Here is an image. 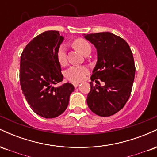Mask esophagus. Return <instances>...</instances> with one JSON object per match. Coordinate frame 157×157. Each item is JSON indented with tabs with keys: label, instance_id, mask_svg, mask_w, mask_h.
Masks as SVG:
<instances>
[{
	"label": "esophagus",
	"instance_id": "34e87169",
	"mask_svg": "<svg viewBox=\"0 0 157 157\" xmlns=\"http://www.w3.org/2000/svg\"><path fill=\"white\" fill-rule=\"evenodd\" d=\"M73 85H74V86H75V88H77V87H78V86L80 84H79V83H74Z\"/></svg>",
	"mask_w": 157,
	"mask_h": 157
}]
</instances>
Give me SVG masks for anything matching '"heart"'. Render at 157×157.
Instances as JSON below:
<instances>
[{"instance_id":"obj_1","label":"heart","mask_w":157,"mask_h":157,"mask_svg":"<svg viewBox=\"0 0 157 157\" xmlns=\"http://www.w3.org/2000/svg\"><path fill=\"white\" fill-rule=\"evenodd\" d=\"M73 46L77 48L81 53L85 55L87 52H91V46L88 41L84 39H77L74 41ZM57 58L61 65L66 63V51L63 45L60 46L57 53ZM88 74V69L85 66H72L68 68L65 72V76L68 80L73 82H78L82 81Z\"/></svg>"}]
</instances>
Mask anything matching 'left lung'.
Returning <instances> with one entry per match:
<instances>
[{"instance_id": "obj_1", "label": "left lung", "mask_w": 157, "mask_h": 157, "mask_svg": "<svg viewBox=\"0 0 157 157\" xmlns=\"http://www.w3.org/2000/svg\"><path fill=\"white\" fill-rule=\"evenodd\" d=\"M97 49V61L91 77L88 106L100 117H109L120 111L128 100L135 77L133 54L127 42L111 32L83 35ZM105 82L94 86L92 81Z\"/></svg>"}]
</instances>
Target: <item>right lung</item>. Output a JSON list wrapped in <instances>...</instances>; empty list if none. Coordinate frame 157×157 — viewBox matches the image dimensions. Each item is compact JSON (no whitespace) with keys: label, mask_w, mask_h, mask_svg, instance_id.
Returning <instances> with one entry per match:
<instances>
[{"label":"right lung","mask_w":157,"mask_h":157,"mask_svg":"<svg viewBox=\"0 0 157 157\" xmlns=\"http://www.w3.org/2000/svg\"><path fill=\"white\" fill-rule=\"evenodd\" d=\"M64 37L58 31H46L25 47L21 57L20 82L26 101L34 112L44 118H55L65 111L75 90L63 83L57 53Z\"/></svg>","instance_id":"add662e5"}]
</instances>
